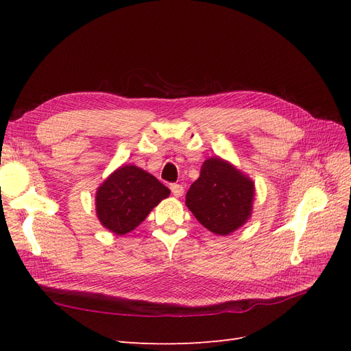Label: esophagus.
I'll use <instances>...</instances> for the list:
<instances>
[{
  "label": "esophagus",
  "instance_id": "obj_1",
  "mask_svg": "<svg viewBox=\"0 0 351 351\" xmlns=\"http://www.w3.org/2000/svg\"><path fill=\"white\" fill-rule=\"evenodd\" d=\"M170 190H171V195L175 197H181L184 195V187L181 184H171Z\"/></svg>",
  "mask_w": 351,
  "mask_h": 351
}]
</instances>
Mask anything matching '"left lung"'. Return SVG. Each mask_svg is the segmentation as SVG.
Listing matches in <instances>:
<instances>
[{
    "label": "left lung",
    "instance_id": "8db88e82",
    "mask_svg": "<svg viewBox=\"0 0 351 351\" xmlns=\"http://www.w3.org/2000/svg\"><path fill=\"white\" fill-rule=\"evenodd\" d=\"M255 200V182L234 164L211 156L191 184L185 205L200 225L215 235H229L247 223Z\"/></svg>",
    "mask_w": 351,
    "mask_h": 351
}]
</instances>
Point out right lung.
Returning <instances> with one entry per match:
<instances>
[{"label":"right lung","instance_id":"1","mask_svg":"<svg viewBox=\"0 0 351 351\" xmlns=\"http://www.w3.org/2000/svg\"><path fill=\"white\" fill-rule=\"evenodd\" d=\"M169 195L166 185L146 170L123 164L96 190V217L110 232L125 235L136 229Z\"/></svg>","mask_w":351,"mask_h":351}]
</instances>
